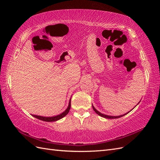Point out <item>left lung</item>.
Listing matches in <instances>:
<instances>
[{"instance_id": "1", "label": "left lung", "mask_w": 160, "mask_h": 160, "mask_svg": "<svg viewBox=\"0 0 160 160\" xmlns=\"http://www.w3.org/2000/svg\"><path fill=\"white\" fill-rule=\"evenodd\" d=\"M93 107V110H94V111L96 112V113L98 114V115H99L100 116H101V117H103V118H107V119H115V118H121V117H122V116H124V115H127L128 113H129V112H128L127 113H125V114H124V115H119V116H111V115H104V114H102V113H101L100 112H99L98 111H97L96 108H95V107H93V106H92Z\"/></svg>"}]
</instances>
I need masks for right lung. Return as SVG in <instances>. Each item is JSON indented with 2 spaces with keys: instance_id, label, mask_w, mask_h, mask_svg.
<instances>
[{
  "instance_id": "obj_1",
  "label": "right lung",
  "mask_w": 160,
  "mask_h": 160,
  "mask_svg": "<svg viewBox=\"0 0 160 160\" xmlns=\"http://www.w3.org/2000/svg\"><path fill=\"white\" fill-rule=\"evenodd\" d=\"M71 99L69 100V106H68L67 109L64 111L63 113H62L60 115H58L56 116H53V117H43V116H40V115H32L33 117L38 119V120L45 121V122H54V121H57L60 120V119L64 118L65 115H67L69 113V111L70 110L71 108Z\"/></svg>"
}]
</instances>
